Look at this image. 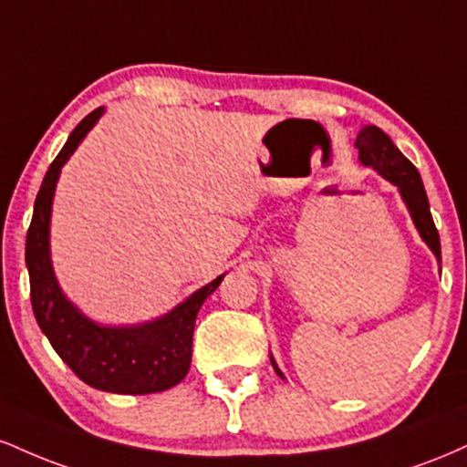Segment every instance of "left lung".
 <instances>
[{
    "label": "left lung",
    "mask_w": 467,
    "mask_h": 467,
    "mask_svg": "<svg viewBox=\"0 0 467 467\" xmlns=\"http://www.w3.org/2000/svg\"><path fill=\"white\" fill-rule=\"evenodd\" d=\"M356 149L360 153V162L364 166H371L378 171L384 180H389L390 184H395L400 189L401 200H404L406 208H409L412 222H415L417 230H420L421 239L426 241L428 248L435 252V256L441 261V244H439V233L435 228L431 215V203H428L426 191H423L420 171L415 169V164L406 158L404 153L395 147L393 140L384 133L379 127H364L356 138ZM272 360V358H270ZM275 371L281 375V368L276 367V362L272 360Z\"/></svg>",
    "instance_id": "obj_1"
}]
</instances>
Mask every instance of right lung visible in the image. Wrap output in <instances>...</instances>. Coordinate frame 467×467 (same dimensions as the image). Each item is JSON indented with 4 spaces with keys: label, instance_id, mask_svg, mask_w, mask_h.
I'll return each mask as SVG.
<instances>
[{
    "label": "right lung",
    "instance_id": "add662e5",
    "mask_svg": "<svg viewBox=\"0 0 467 467\" xmlns=\"http://www.w3.org/2000/svg\"><path fill=\"white\" fill-rule=\"evenodd\" d=\"M103 107L94 109L69 133L66 147L47 169L35 200L26 234V265L36 323L61 360L89 387L120 395L160 393L186 378L192 356V329L200 307L222 283V276L192 292L184 303L144 325L103 327L83 316L58 287L50 261V215L61 166L88 136Z\"/></svg>",
    "mask_w": 467,
    "mask_h": 467
}]
</instances>
